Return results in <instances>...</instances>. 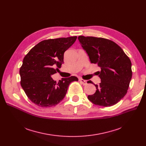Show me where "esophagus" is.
<instances>
[{
	"mask_svg": "<svg viewBox=\"0 0 146 146\" xmlns=\"http://www.w3.org/2000/svg\"><path fill=\"white\" fill-rule=\"evenodd\" d=\"M79 82L82 84V85H87V81L85 80H83V79L80 78V79H79Z\"/></svg>",
	"mask_w": 146,
	"mask_h": 146,
	"instance_id": "34e87169",
	"label": "esophagus"
}]
</instances>
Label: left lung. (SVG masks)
Masks as SVG:
<instances>
[{"mask_svg":"<svg viewBox=\"0 0 146 146\" xmlns=\"http://www.w3.org/2000/svg\"><path fill=\"white\" fill-rule=\"evenodd\" d=\"M78 40L90 62L97 64L101 69L98 76L101 82L99 85H95V93L88 95V99L95 105L105 107L117 104L126 95L132 78L130 59L111 40L81 35Z\"/></svg>","mask_w":146,"mask_h":146,"instance_id":"1","label":"left lung"}]
</instances>
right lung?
Here are the masks:
<instances>
[{"instance_id": "1", "label": "right lung", "mask_w": 146, "mask_h": 146, "mask_svg": "<svg viewBox=\"0 0 146 146\" xmlns=\"http://www.w3.org/2000/svg\"><path fill=\"white\" fill-rule=\"evenodd\" d=\"M76 39L74 36L44 40L25 56L19 70L21 85L37 106L47 108L57 105L65 97L69 84L78 81L75 76L62 78L58 82L51 77L59 71L64 52Z\"/></svg>"}]
</instances>
